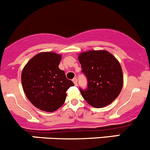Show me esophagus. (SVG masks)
<instances>
[{"instance_id": "34e87169", "label": "esophagus", "mask_w": 150, "mask_h": 150, "mask_svg": "<svg viewBox=\"0 0 150 150\" xmlns=\"http://www.w3.org/2000/svg\"><path fill=\"white\" fill-rule=\"evenodd\" d=\"M72 81H73L74 84H75V86H77V85H78V82H77V78H74L73 79H72Z\"/></svg>"}]
</instances>
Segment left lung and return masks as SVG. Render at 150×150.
<instances>
[{"label":"left lung","instance_id":"obj_1","mask_svg":"<svg viewBox=\"0 0 150 150\" xmlns=\"http://www.w3.org/2000/svg\"><path fill=\"white\" fill-rule=\"evenodd\" d=\"M82 72L86 76V89L81 95L90 105L101 108L110 104L120 94L123 85L121 66L107 51H88L78 57Z\"/></svg>","mask_w":150,"mask_h":150}]
</instances>
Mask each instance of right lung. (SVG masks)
Returning a JSON list of instances; mask_svg holds the SVG:
<instances>
[{"label": "right lung", "mask_w": 150, "mask_h": 150, "mask_svg": "<svg viewBox=\"0 0 150 150\" xmlns=\"http://www.w3.org/2000/svg\"><path fill=\"white\" fill-rule=\"evenodd\" d=\"M62 57L54 52H42L33 57L22 72L24 92L33 105L40 110L54 112L65 102L66 91L72 81L59 68Z\"/></svg>", "instance_id": "right-lung-1"}]
</instances>
